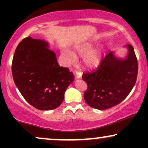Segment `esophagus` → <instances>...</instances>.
I'll return each mask as SVG.
<instances>
[{
    "label": "esophagus",
    "mask_w": 148,
    "mask_h": 148,
    "mask_svg": "<svg viewBox=\"0 0 148 148\" xmlns=\"http://www.w3.org/2000/svg\"><path fill=\"white\" fill-rule=\"evenodd\" d=\"M78 79H79V77H78Z\"/></svg>",
    "instance_id": "1"
}]
</instances>
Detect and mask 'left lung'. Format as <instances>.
<instances>
[{"mask_svg":"<svg viewBox=\"0 0 148 148\" xmlns=\"http://www.w3.org/2000/svg\"><path fill=\"white\" fill-rule=\"evenodd\" d=\"M14 84L24 99L39 110H52L62 103L74 74L60 67L47 42L25 37L18 44L12 63Z\"/></svg>","mask_w":148,"mask_h":148,"instance_id":"obj_1","label":"left lung"}]
</instances>
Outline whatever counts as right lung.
Masks as SVG:
<instances>
[{
    "instance_id": "1",
    "label": "right lung",
    "mask_w": 148,
    "mask_h": 148,
    "mask_svg": "<svg viewBox=\"0 0 148 148\" xmlns=\"http://www.w3.org/2000/svg\"><path fill=\"white\" fill-rule=\"evenodd\" d=\"M125 60L110 52L95 70L84 73L82 79L88 85L84 99L90 106L104 110L116 106L128 96L136 84L138 62L132 47H128Z\"/></svg>"
}]
</instances>
